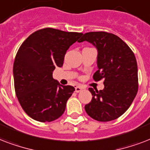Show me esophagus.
Masks as SVG:
<instances>
[{"label":"esophagus","instance_id":"obj_1","mask_svg":"<svg viewBox=\"0 0 150 150\" xmlns=\"http://www.w3.org/2000/svg\"><path fill=\"white\" fill-rule=\"evenodd\" d=\"M83 88H82V87H81V86H76L75 87V91H76V93H79V92H81L82 90H83Z\"/></svg>","mask_w":150,"mask_h":150}]
</instances>
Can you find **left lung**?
<instances>
[{"label":"left lung","mask_w":150,"mask_h":150,"mask_svg":"<svg viewBox=\"0 0 150 150\" xmlns=\"http://www.w3.org/2000/svg\"><path fill=\"white\" fill-rule=\"evenodd\" d=\"M88 41L98 50V69L93 79H104V89L89 91L92 99L85 105L86 112L96 120L106 122L125 113L135 98L139 88L138 67L134 52L115 34L107 32L86 33L78 42Z\"/></svg>","instance_id":"1"}]
</instances>
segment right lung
I'll list each match as a JSON object with an SVG mask.
<instances>
[{
	"mask_svg": "<svg viewBox=\"0 0 150 150\" xmlns=\"http://www.w3.org/2000/svg\"><path fill=\"white\" fill-rule=\"evenodd\" d=\"M83 33L45 28L28 37L18 48L13 65L16 95L26 114L40 122H51L63 114L75 91L52 77L62 67L69 47Z\"/></svg>",
	"mask_w": 150,
	"mask_h": 150,
	"instance_id": "obj_1",
	"label": "right lung"
}]
</instances>
